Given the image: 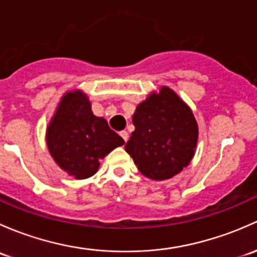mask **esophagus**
I'll use <instances>...</instances> for the list:
<instances>
[{
    "label": "esophagus",
    "mask_w": 257,
    "mask_h": 257,
    "mask_svg": "<svg viewBox=\"0 0 257 257\" xmlns=\"http://www.w3.org/2000/svg\"><path fill=\"white\" fill-rule=\"evenodd\" d=\"M120 136L122 137L123 141L127 142V140H128V132H127V131H121V132H120Z\"/></svg>",
    "instance_id": "1"
}]
</instances>
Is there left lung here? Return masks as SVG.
<instances>
[{
  "label": "left lung",
  "instance_id": "1",
  "mask_svg": "<svg viewBox=\"0 0 257 257\" xmlns=\"http://www.w3.org/2000/svg\"><path fill=\"white\" fill-rule=\"evenodd\" d=\"M135 131L126 152L145 177L165 181L189 165L198 141V125L189 106L167 86L136 107Z\"/></svg>",
  "mask_w": 257,
  "mask_h": 257
}]
</instances>
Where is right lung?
Returning a JSON list of instances; mask_svg holds the SVG:
<instances>
[{
	"instance_id": "right-lung-1",
	"label": "right lung",
	"mask_w": 257,
	"mask_h": 257,
	"mask_svg": "<svg viewBox=\"0 0 257 257\" xmlns=\"http://www.w3.org/2000/svg\"><path fill=\"white\" fill-rule=\"evenodd\" d=\"M47 146L58 166L76 179L94 176L100 160L125 141L92 113L88 96L81 90L62 97L47 127Z\"/></svg>"
}]
</instances>
